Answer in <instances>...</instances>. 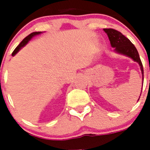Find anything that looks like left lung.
<instances>
[{
	"label": "left lung",
	"instance_id": "8db88e82",
	"mask_svg": "<svg viewBox=\"0 0 150 150\" xmlns=\"http://www.w3.org/2000/svg\"><path fill=\"white\" fill-rule=\"evenodd\" d=\"M104 30L105 31V33H107L110 41L111 46L112 48H114L115 52H116L117 53L130 57L134 62L139 64L141 73H142L143 81H144V68H143L142 62L140 61L138 52H137L136 47L134 46L133 43L126 37H125L121 32L115 30V29L104 28Z\"/></svg>",
	"mask_w": 150,
	"mask_h": 150
}]
</instances>
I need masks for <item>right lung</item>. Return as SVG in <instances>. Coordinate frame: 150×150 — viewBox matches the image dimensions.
<instances>
[{
	"mask_svg": "<svg viewBox=\"0 0 150 150\" xmlns=\"http://www.w3.org/2000/svg\"><path fill=\"white\" fill-rule=\"evenodd\" d=\"M40 33H42V32H41V31H38V32H33V33H31V34H29L28 36H27V37H26V38H25V39H24L23 40H22V42H21V43L18 45V46H17L16 48L14 50V51H13V53H12V55H13V56H14V55H15L16 54L17 52H18L22 48V47H23V46H25L28 43V41L30 40L31 39V38L34 37V36L40 34Z\"/></svg>",
	"mask_w": 150,
	"mask_h": 150,
	"instance_id": "add662e5",
	"label": "right lung"
}]
</instances>
